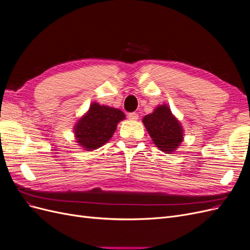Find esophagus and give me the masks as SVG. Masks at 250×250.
I'll return each instance as SVG.
<instances>
[{"label":"esophagus","instance_id":"34e87169","mask_svg":"<svg viewBox=\"0 0 250 250\" xmlns=\"http://www.w3.org/2000/svg\"><path fill=\"white\" fill-rule=\"evenodd\" d=\"M128 119L129 120H131V121H137L138 119H139V115L137 112H130V113H128Z\"/></svg>","mask_w":250,"mask_h":250}]
</instances>
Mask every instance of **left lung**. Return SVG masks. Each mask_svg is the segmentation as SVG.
Returning <instances> with one entry per match:
<instances>
[{
	"label": "left lung",
	"mask_w": 250,
	"mask_h": 250,
	"mask_svg": "<svg viewBox=\"0 0 250 250\" xmlns=\"http://www.w3.org/2000/svg\"><path fill=\"white\" fill-rule=\"evenodd\" d=\"M143 123L156 147L166 153L176 150L184 140L183 127L168 105H158L152 113L143 118Z\"/></svg>",
	"instance_id": "left-lung-1"
}]
</instances>
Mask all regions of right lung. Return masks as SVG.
Wrapping results in <instances>:
<instances>
[{
	"mask_svg": "<svg viewBox=\"0 0 250 250\" xmlns=\"http://www.w3.org/2000/svg\"><path fill=\"white\" fill-rule=\"evenodd\" d=\"M124 119L122 110L94 102L75 125L76 142L86 151L100 148L111 139L118 123Z\"/></svg>",
	"mask_w": 250,
	"mask_h": 250,
	"instance_id": "obj_1",
	"label": "right lung"
}]
</instances>
